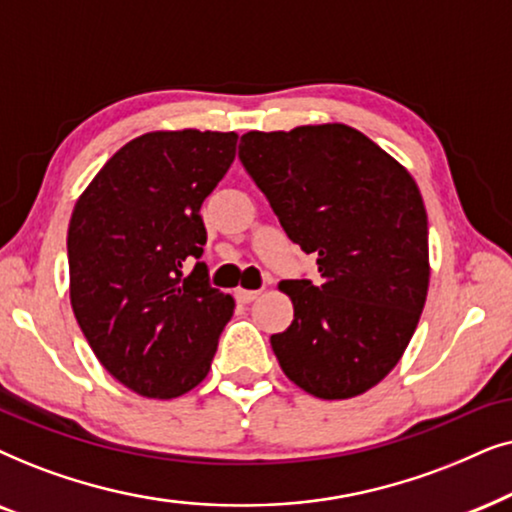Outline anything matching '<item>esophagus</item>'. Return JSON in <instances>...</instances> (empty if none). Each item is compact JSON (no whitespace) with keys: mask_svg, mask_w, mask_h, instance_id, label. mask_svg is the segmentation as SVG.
I'll use <instances>...</instances> for the list:
<instances>
[{"mask_svg":"<svg viewBox=\"0 0 512 512\" xmlns=\"http://www.w3.org/2000/svg\"><path fill=\"white\" fill-rule=\"evenodd\" d=\"M260 295H262L260 290H243V288H238V290H236V299H238V302H243V304L255 302V299L260 297Z\"/></svg>","mask_w":512,"mask_h":512,"instance_id":"obj_1","label":"esophagus"}]
</instances>
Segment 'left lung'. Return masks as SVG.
Listing matches in <instances>:
<instances>
[{
    "label": "left lung",
    "instance_id": "obj_1",
    "mask_svg": "<svg viewBox=\"0 0 512 512\" xmlns=\"http://www.w3.org/2000/svg\"><path fill=\"white\" fill-rule=\"evenodd\" d=\"M243 166L320 283L281 281L290 327L271 335L292 384L323 400L370 391L398 365L424 311V199L403 163L344 124L250 131Z\"/></svg>",
    "mask_w": 512,
    "mask_h": 512
}]
</instances>
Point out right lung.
Instances as JSON below:
<instances>
[{
    "label": "right lung",
    "instance_id": "add662e5",
    "mask_svg": "<svg viewBox=\"0 0 512 512\" xmlns=\"http://www.w3.org/2000/svg\"><path fill=\"white\" fill-rule=\"evenodd\" d=\"M238 135L152 131L126 142L74 203L70 304L100 365L142 398L173 400L210 370L234 299L199 262L201 206L236 159Z\"/></svg>",
    "mask_w": 512,
    "mask_h": 512
}]
</instances>
